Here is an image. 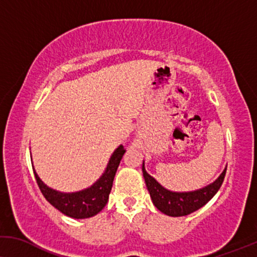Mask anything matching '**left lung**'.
Segmentation results:
<instances>
[{
  "mask_svg": "<svg viewBox=\"0 0 257 257\" xmlns=\"http://www.w3.org/2000/svg\"><path fill=\"white\" fill-rule=\"evenodd\" d=\"M226 168L223 169V171L220 173V176L214 182L201 187V189L184 191V192L183 191L178 192V191L168 190L161 183H158L153 176H150L147 172L144 161L142 164V172L144 182H146L147 189L149 191L150 198L155 207L158 211L164 213L165 215L185 216L201 208L215 196L220 186H221L223 178H225Z\"/></svg>",
  "mask_w": 257,
  "mask_h": 257,
  "instance_id": "1",
  "label": "left lung"
}]
</instances>
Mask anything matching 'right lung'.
<instances>
[{"instance_id": "right-lung-1", "label": "right lung", "mask_w": 257, "mask_h": 257, "mask_svg": "<svg viewBox=\"0 0 257 257\" xmlns=\"http://www.w3.org/2000/svg\"><path fill=\"white\" fill-rule=\"evenodd\" d=\"M124 153L123 146L120 144L111 154L106 169L99 177V179H96V182H94L91 186L84 190L75 191V192H61V191L52 189L39 178L34 165H32V169H34L36 180L43 196L53 207L70 218L87 219L96 215L107 205L115 173Z\"/></svg>"}]
</instances>
